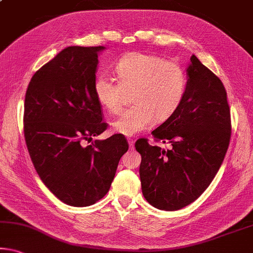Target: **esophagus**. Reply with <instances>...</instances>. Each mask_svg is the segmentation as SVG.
I'll list each match as a JSON object with an SVG mask.
<instances>
[{"label":"esophagus","instance_id":"obj_1","mask_svg":"<svg viewBox=\"0 0 253 253\" xmlns=\"http://www.w3.org/2000/svg\"><path fill=\"white\" fill-rule=\"evenodd\" d=\"M128 144H129V148H130V150H133V148H134V144H135V142L133 141V139H128Z\"/></svg>","mask_w":253,"mask_h":253}]
</instances>
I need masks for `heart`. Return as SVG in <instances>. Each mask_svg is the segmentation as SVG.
<instances>
[{
    "instance_id": "b5f03b06",
    "label": "heart",
    "mask_w": 253,
    "mask_h": 253,
    "mask_svg": "<svg viewBox=\"0 0 253 253\" xmlns=\"http://www.w3.org/2000/svg\"><path fill=\"white\" fill-rule=\"evenodd\" d=\"M118 83L107 75H99L93 83L97 101L109 114L122 109L125 92L131 93L134 106L122 112L111 123L115 134L134 136L147 129L154 122L168 119L181 105L187 78L177 63L156 55L129 53L115 65Z\"/></svg>"
}]
</instances>
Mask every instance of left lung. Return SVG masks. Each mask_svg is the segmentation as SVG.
<instances>
[{
	"label": "left lung",
	"instance_id": "left-lung-1",
	"mask_svg": "<svg viewBox=\"0 0 253 253\" xmlns=\"http://www.w3.org/2000/svg\"><path fill=\"white\" fill-rule=\"evenodd\" d=\"M181 105L152 131L170 150L152 146L146 138L135 143L142 156V192L152 206L178 211L195 202L213 181L231 138V112L226 90L213 72L192 55L187 69Z\"/></svg>",
	"mask_w": 253,
	"mask_h": 253
}]
</instances>
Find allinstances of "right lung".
Returning <instances> with one entry per match:
<instances>
[{
	"label": "right lung",
	"mask_w": 253,
	"mask_h": 253,
	"mask_svg": "<svg viewBox=\"0 0 253 253\" xmlns=\"http://www.w3.org/2000/svg\"><path fill=\"white\" fill-rule=\"evenodd\" d=\"M103 46H70L39 69L26 92L23 131L45 186L70 206L93 205L110 189L128 150L116 134L85 146L107 129L93 83Z\"/></svg>",
	"instance_id": "1"
}]
</instances>
